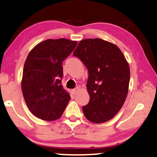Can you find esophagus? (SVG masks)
Here are the masks:
<instances>
[{"label": "esophagus", "instance_id": "1", "mask_svg": "<svg viewBox=\"0 0 157 157\" xmlns=\"http://www.w3.org/2000/svg\"><path fill=\"white\" fill-rule=\"evenodd\" d=\"M79 89H80V88H79V87H76V88H75V89H73V92L75 93V94H77V91H79Z\"/></svg>", "mask_w": 157, "mask_h": 157}]
</instances>
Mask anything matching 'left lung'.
<instances>
[{
  "label": "left lung",
  "mask_w": 157,
  "mask_h": 157,
  "mask_svg": "<svg viewBox=\"0 0 157 157\" xmlns=\"http://www.w3.org/2000/svg\"><path fill=\"white\" fill-rule=\"evenodd\" d=\"M73 55L83 63L89 71V103L82 106L87 120L102 123L112 119L125 101L130 80V68L116 45L100 38L79 43Z\"/></svg>",
  "instance_id": "8db88e82"
}]
</instances>
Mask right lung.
Segmentation results:
<instances>
[{
    "label": "right lung",
    "instance_id": "obj_1",
    "mask_svg": "<svg viewBox=\"0 0 157 157\" xmlns=\"http://www.w3.org/2000/svg\"><path fill=\"white\" fill-rule=\"evenodd\" d=\"M77 41L48 39L29 52L23 66L21 89L30 111L46 121L62 116L69 94L63 88L62 63L77 46Z\"/></svg>",
    "mask_w": 157,
    "mask_h": 157
}]
</instances>
